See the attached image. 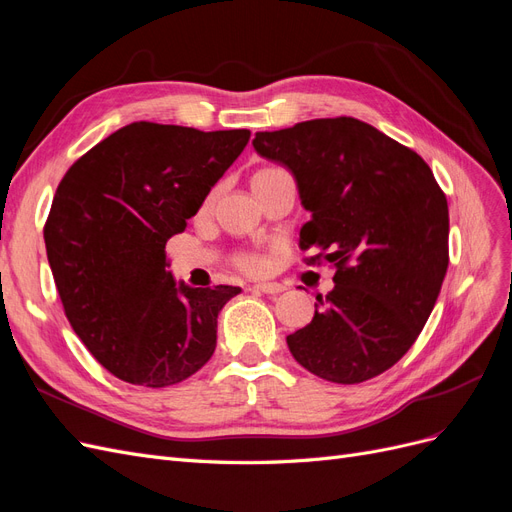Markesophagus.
Returning <instances> with one entry per match:
<instances>
[{"label":"esophagus","mask_w":512,"mask_h":512,"mask_svg":"<svg viewBox=\"0 0 512 512\" xmlns=\"http://www.w3.org/2000/svg\"><path fill=\"white\" fill-rule=\"evenodd\" d=\"M254 288L260 290V292H265V294H277V292L284 290V286L277 284V282H258Z\"/></svg>","instance_id":"34e87169"}]
</instances>
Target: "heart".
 Returning a JSON list of instances; mask_svg holds the SVG:
<instances>
[{"instance_id": "1", "label": "heart", "mask_w": 512, "mask_h": 512, "mask_svg": "<svg viewBox=\"0 0 512 512\" xmlns=\"http://www.w3.org/2000/svg\"><path fill=\"white\" fill-rule=\"evenodd\" d=\"M284 173L282 168H275V166H267V168H260L258 173L254 175L252 181H260V179H269V177H275ZM237 267L247 271V273H260L262 269H265V258L258 256V254H241L237 258Z\"/></svg>"}]
</instances>
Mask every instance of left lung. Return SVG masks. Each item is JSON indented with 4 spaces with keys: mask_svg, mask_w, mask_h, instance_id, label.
<instances>
[{
    "mask_svg": "<svg viewBox=\"0 0 512 512\" xmlns=\"http://www.w3.org/2000/svg\"><path fill=\"white\" fill-rule=\"evenodd\" d=\"M312 213L299 247L331 262L335 288L307 327L286 337L299 365L337 384L391 369L423 331L448 269V205L416 151L354 117L256 132Z\"/></svg>",
    "mask_w": 512,
    "mask_h": 512,
    "instance_id": "obj_1",
    "label": "left lung"
}]
</instances>
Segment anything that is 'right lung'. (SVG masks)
I'll return each mask as SVG.
<instances>
[{"label": "right lung", "instance_id": "add662e5", "mask_svg": "<svg viewBox=\"0 0 512 512\" xmlns=\"http://www.w3.org/2000/svg\"><path fill=\"white\" fill-rule=\"evenodd\" d=\"M247 141L250 130L134 121L57 185L44 243L59 299L85 348L119 380L162 389L211 359L220 309L241 288L177 284L164 247Z\"/></svg>", "mask_w": 512, "mask_h": 512}]
</instances>
